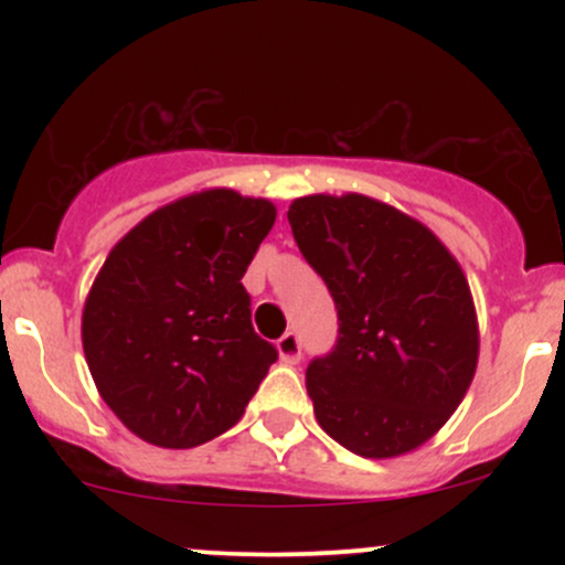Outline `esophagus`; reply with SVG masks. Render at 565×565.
<instances>
[{
    "label": "esophagus",
    "mask_w": 565,
    "mask_h": 565,
    "mask_svg": "<svg viewBox=\"0 0 565 565\" xmlns=\"http://www.w3.org/2000/svg\"><path fill=\"white\" fill-rule=\"evenodd\" d=\"M276 350H278V359L284 361V364H297L302 355V345H300V337L295 332H287L281 337V340L276 342Z\"/></svg>",
    "instance_id": "obj_1"
}]
</instances>
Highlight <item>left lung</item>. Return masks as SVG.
<instances>
[{
    "label": "left lung",
    "instance_id": "obj_1",
    "mask_svg": "<svg viewBox=\"0 0 565 565\" xmlns=\"http://www.w3.org/2000/svg\"><path fill=\"white\" fill-rule=\"evenodd\" d=\"M287 217L340 316L334 350L305 372L316 419L359 457L419 449L476 377L465 270L427 225L364 193L295 199Z\"/></svg>",
    "mask_w": 565,
    "mask_h": 565
}]
</instances>
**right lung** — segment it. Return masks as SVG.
<instances>
[{
    "mask_svg": "<svg viewBox=\"0 0 565 565\" xmlns=\"http://www.w3.org/2000/svg\"><path fill=\"white\" fill-rule=\"evenodd\" d=\"M274 223L268 199L206 188L142 217L97 270L84 359L100 398L146 444L217 438L278 359L252 329L242 284Z\"/></svg>",
    "mask_w": 565,
    "mask_h": 565,
    "instance_id": "1",
    "label": "right lung"
}]
</instances>
